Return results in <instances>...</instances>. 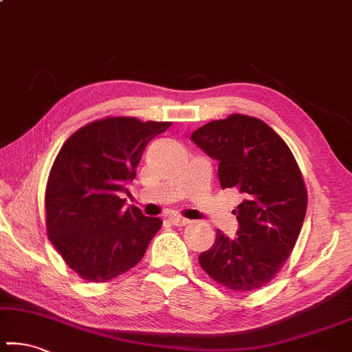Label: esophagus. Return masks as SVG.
<instances>
[{
	"label": "esophagus",
	"mask_w": 352,
	"mask_h": 352,
	"mask_svg": "<svg viewBox=\"0 0 352 352\" xmlns=\"http://www.w3.org/2000/svg\"><path fill=\"white\" fill-rule=\"evenodd\" d=\"M168 221H170L173 226H177V227H182V226H187L188 222V219H186V217H182V216H171L170 219H168Z\"/></svg>",
	"instance_id": "1"
}]
</instances>
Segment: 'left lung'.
I'll return each instance as SVG.
<instances>
[{
    "instance_id": "obj_1",
    "label": "left lung",
    "mask_w": 352,
    "mask_h": 352,
    "mask_svg": "<svg viewBox=\"0 0 352 352\" xmlns=\"http://www.w3.org/2000/svg\"><path fill=\"white\" fill-rule=\"evenodd\" d=\"M219 160L222 188H236L235 238L217 230L212 248L198 256L217 284L248 292L272 281L297 243L308 195L302 173L284 140L263 120L243 114L212 120L190 136Z\"/></svg>"
}]
</instances>
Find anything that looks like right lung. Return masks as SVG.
I'll list each match as a JSON object with an SVG mask.
<instances>
[{"label": "right lung", "mask_w": 352, "mask_h": 352, "mask_svg": "<svg viewBox=\"0 0 352 352\" xmlns=\"http://www.w3.org/2000/svg\"><path fill=\"white\" fill-rule=\"evenodd\" d=\"M171 122L106 117L65 141L45 187V228L66 265L90 283L129 272L160 230V217L125 206L142 152Z\"/></svg>", "instance_id": "right-lung-1"}]
</instances>
